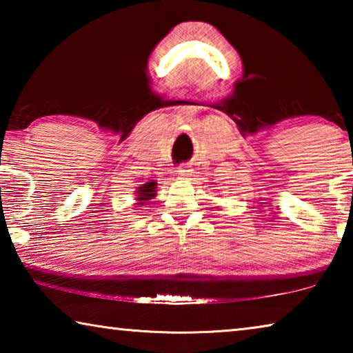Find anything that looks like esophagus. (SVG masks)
Masks as SVG:
<instances>
[{
	"mask_svg": "<svg viewBox=\"0 0 353 353\" xmlns=\"http://www.w3.org/2000/svg\"><path fill=\"white\" fill-rule=\"evenodd\" d=\"M190 172H191V170L188 168V166H181V168L177 170V174L181 177H188Z\"/></svg>",
	"mask_w": 353,
	"mask_h": 353,
	"instance_id": "1",
	"label": "esophagus"
}]
</instances>
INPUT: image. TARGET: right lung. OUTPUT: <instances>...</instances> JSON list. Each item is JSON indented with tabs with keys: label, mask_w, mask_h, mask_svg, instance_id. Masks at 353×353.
<instances>
[{
	"label": "right lung",
	"mask_w": 353,
	"mask_h": 353,
	"mask_svg": "<svg viewBox=\"0 0 353 353\" xmlns=\"http://www.w3.org/2000/svg\"><path fill=\"white\" fill-rule=\"evenodd\" d=\"M155 191H157V182H155V181H149L146 183H143L141 187H139V188H137V191H135V196H137L135 204L137 205H143L149 199H152L154 196H157V193H155Z\"/></svg>",
	"instance_id": "add662e5"
}]
</instances>
